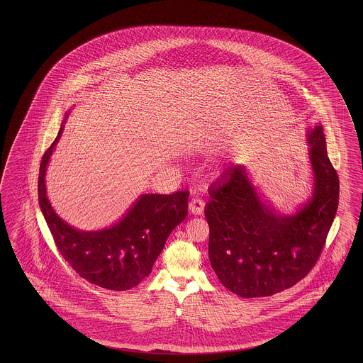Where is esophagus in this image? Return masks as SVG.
<instances>
[{"label": "esophagus", "instance_id": "obj_1", "mask_svg": "<svg viewBox=\"0 0 363 363\" xmlns=\"http://www.w3.org/2000/svg\"><path fill=\"white\" fill-rule=\"evenodd\" d=\"M203 209H205V202H203V199H201V198L198 197L191 198V201L189 202V210H190L191 214L199 216V214H202Z\"/></svg>", "mask_w": 363, "mask_h": 363}]
</instances>
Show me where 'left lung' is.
Instances as JSON below:
<instances>
[{"mask_svg": "<svg viewBox=\"0 0 363 363\" xmlns=\"http://www.w3.org/2000/svg\"><path fill=\"white\" fill-rule=\"evenodd\" d=\"M308 143L314 189L294 214L277 213L243 165L231 166L209 190L210 264L220 284L240 297L279 293L318 261L337 214L340 179L320 123L308 129Z\"/></svg>", "mask_w": 363, "mask_h": 363, "instance_id": "left-lung-1", "label": "left lung"}]
</instances>
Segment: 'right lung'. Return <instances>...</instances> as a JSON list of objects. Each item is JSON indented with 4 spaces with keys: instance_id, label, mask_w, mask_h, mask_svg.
Instances as JSON below:
<instances>
[{
    "instance_id": "1",
    "label": "right lung",
    "mask_w": 363,
    "mask_h": 363,
    "mask_svg": "<svg viewBox=\"0 0 363 363\" xmlns=\"http://www.w3.org/2000/svg\"><path fill=\"white\" fill-rule=\"evenodd\" d=\"M62 130L64 123L40 166L38 203L48 228L57 249L78 275L108 290H129L150 274L167 237L186 218L189 191L143 194L122 220L108 229H74L57 216L45 185L46 167Z\"/></svg>"
}]
</instances>
